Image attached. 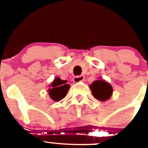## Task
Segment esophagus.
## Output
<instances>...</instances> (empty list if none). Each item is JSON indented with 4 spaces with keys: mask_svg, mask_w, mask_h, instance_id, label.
<instances>
[{
    "mask_svg": "<svg viewBox=\"0 0 148 148\" xmlns=\"http://www.w3.org/2000/svg\"><path fill=\"white\" fill-rule=\"evenodd\" d=\"M84 79V77L83 75H78V76H75L73 78V82L74 83H79L81 82H83Z\"/></svg>",
    "mask_w": 148,
    "mask_h": 148,
    "instance_id": "esophagus-1",
    "label": "esophagus"
}]
</instances>
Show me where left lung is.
I'll return each mask as SVG.
<instances>
[{
    "mask_svg": "<svg viewBox=\"0 0 148 148\" xmlns=\"http://www.w3.org/2000/svg\"><path fill=\"white\" fill-rule=\"evenodd\" d=\"M90 88L91 90L93 97L101 101H105L111 97L113 94V87L110 84L99 78V80L95 81L93 83L90 84Z\"/></svg>",
    "mask_w": 148,
    "mask_h": 148,
    "instance_id": "8db88e82",
    "label": "left lung"
}]
</instances>
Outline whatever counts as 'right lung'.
Instances as JSON below:
<instances>
[{
  "label": "right lung",
  "mask_w": 148,
  "mask_h": 148,
  "mask_svg": "<svg viewBox=\"0 0 148 148\" xmlns=\"http://www.w3.org/2000/svg\"><path fill=\"white\" fill-rule=\"evenodd\" d=\"M49 87L47 91L49 97L54 101H59L66 96L70 89V84H66V81L61 80L60 78L56 77Z\"/></svg>",
  "instance_id": "right-lung-1"
}]
</instances>
